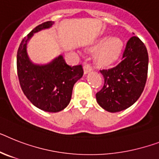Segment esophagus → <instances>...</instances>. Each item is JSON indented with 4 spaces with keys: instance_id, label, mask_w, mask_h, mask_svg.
I'll return each mask as SVG.
<instances>
[{
    "instance_id": "obj_1",
    "label": "esophagus",
    "mask_w": 159,
    "mask_h": 159,
    "mask_svg": "<svg viewBox=\"0 0 159 159\" xmlns=\"http://www.w3.org/2000/svg\"><path fill=\"white\" fill-rule=\"evenodd\" d=\"M93 70V67L90 64H85L84 66V70L85 74H87L89 72H90Z\"/></svg>"
}]
</instances>
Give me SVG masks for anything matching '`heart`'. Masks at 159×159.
I'll use <instances>...</instances> for the list:
<instances>
[{"instance_id":"obj_1","label":"heart","mask_w":159,"mask_h":159,"mask_svg":"<svg viewBox=\"0 0 159 159\" xmlns=\"http://www.w3.org/2000/svg\"><path fill=\"white\" fill-rule=\"evenodd\" d=\"M96 48H100L96 54V61L100 66H108L119 57L123 48V41L117 36H103L98 40Z\"/></svg>"}]
</instances>
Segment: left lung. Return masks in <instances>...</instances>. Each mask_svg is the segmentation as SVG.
Listing matches in <instances>:
<instances>
[{
    "instance_id": "1",
    "label": "left lung",
    "mask_w": 159,
    "mask_h": 159,
    "mask_svg": "<svg viewBox=\"0 0 159 159\" xmlns=\"http://www.w3.org/2000/svg\"><path fill=\"white\" fill-rule=\"evenodd\" d=\"M148 64L146 47L137 36H132L127 42L121 62L111 69L100 70L105 83L96 94L98 104L111 113L134 104L145 86Z\"/></svg>"
}]
</instances>
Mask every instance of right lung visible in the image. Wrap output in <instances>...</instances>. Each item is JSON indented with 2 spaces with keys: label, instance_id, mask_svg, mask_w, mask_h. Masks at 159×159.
<instances>
[{
  "label": "right lung",
  "instance_id": "obj_1",
  "mask_svg": "<svg viewBox=\"0 0 159 159\" xmlns=\"http://www.w3.org/2000/svg\"><path fill=\"white\" fill-rule=\"evenodd\" d=\"M53 24L52 21L44 22L23 38L17 53V71L27 99L42 111L55 113L70 103L74 84L83 76L84 70L82 65H68L61 55L46 65L31 62L27 53V41L34 33Z\"/></svg>",
  "mask_w": 159,
  "mask_h": 159
}]
</instances>
